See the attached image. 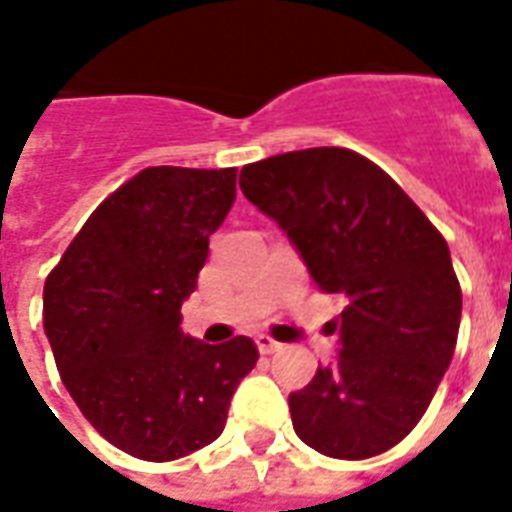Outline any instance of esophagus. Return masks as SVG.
Returning <instances> with one entry per match:
<instances>
[{
	"label": "esophagus",
	"instance_id": "34e87169",
	"mask_svg": "<svg viewBox=\"0 0 512 512\" xmlns=\"http://www.w3.org/2000/svg\"><path fill=\"white\" fill-rule=\"evenodd\" d=\"M255 344H257V350L263 352V355H271V352L282 350V344L276 342V339H271V336H266V333H260V336L255 339Z\"/></svg>",
	"mask_w": 512,
	"mask_h": 512
}]
</instances>
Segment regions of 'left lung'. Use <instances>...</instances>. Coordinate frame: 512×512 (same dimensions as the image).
Here are the masks:
<instances>
[{
	"instance_id": "left-lung-1",
	"label": "left lung",
	"mask_w": 512,
	"mask_h": 512,
	"mask_svg": "<svg viewBox=\"0 0 512 512\" xmlns=\"http://www.w3.org/2000/svg\"><path fill=\"white\" fill-rule=\"evenodd\" d=\"M241 192L282 227L314 285L342 301L339 361L290 393L293 429L331 458L407 437L456 350L461 287L450 249L404 189L361 154L287 151L241 168Z\"/></svg>"
}]
</instances>
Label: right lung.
Here are the masks:
<instances>
[{
	"label": "right lung",
	"mask_w": 512,
	"mask_h": 512,
	"mask_svg": "<svg viewBox=\"0 0 512 512\" xmlns=\"http://www.w3.org/2000/svg\"><path fill=\"white\" fill-rule=\"evenodd\" d=\"M236 200V168L140 170L102 200L43 290L45 336L64 388L111 445L173 461L222 434L257 347L181 331L208 238Z\"/></svg>",
	"instance_id": "add662e5"
}]
</instances>
